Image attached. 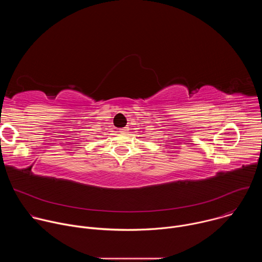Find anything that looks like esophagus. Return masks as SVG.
Returning <instances> with one entry per match:
<instances>
[{"instance_id": "obj_1", "label": "esophagus", "mask_w": 262, "mask_h": 262, "mask_svg": "<svg viewBox=\"0 0 262 262\" xmlns=\"http://www.w3.org/2000/svg\"><path fill=\"white\" fill-rule=\"evenodd\" d=\"M127 130H128V127H123V128L120 129V133H125V132H127Z\"/></svg>"}]
</instances>
